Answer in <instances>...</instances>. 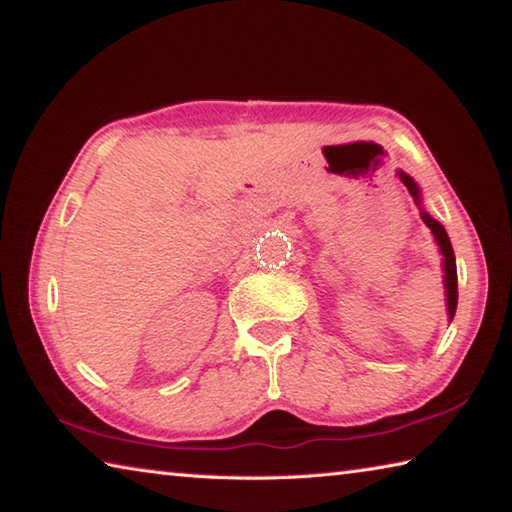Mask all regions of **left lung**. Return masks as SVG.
<instances>
[{"mask_svg": "<svg viewBox=\"0 0 512 512\" xmlns=\"http://www.w3.org/2000/svg\"><path fill=\"white\" fill-rule=\"evenodd\" d=\"M401 174L403 183L407 185V190L412 192V197L418 201V188L416 183L407 176L405 172H398ZM423 221L427 224V228H430L434 232L436 237V244H439L441 253H443V268H445V288H448V313H450V320L454 318V311H457V300H459V288H457V262H454V250H452V244H450V237L448 232H445V228L439 224V221H434L430 215H425L423 212Z\"/></svg>", "mask_w": 512, "mask_h": 512, "instance_id": "left-lung-1", "label": "left lung"}]
</instances>
